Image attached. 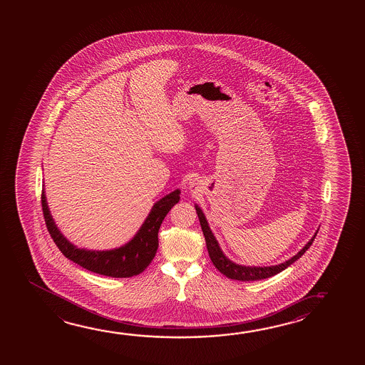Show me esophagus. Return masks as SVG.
<instances>
[{"label": "esophagus", "instance_id": "esophagus-1", "mask_svg": "<svg viewBox=\"0 0 365 365\" xmlns=\"http://www.w3.org/2000/svg\"><path fill=\"white\" fill-rule=\"evenodd\" d=\"M190 187H191V190H195V185H190Z\"/></svg>", "mask_w": 365, "mask_h": 365}]
</instances>
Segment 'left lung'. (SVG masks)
<instances>
[{
    "label": "left lung",
    "instance_id": "8db88e82",
    "mask_svg": "<svg viewBox=\"0 0 365 365\" xmlns=\"http://www.w3.org/2000/svg\"><path fill=\"white\" fill-rule=\"evenodd\" d=\"M195 207H196V212H197L198 220H200V224H201V227H202L203 235H205V240H206V247H207V251H209V256L210 258H211V261L214 263V266H215L216 269L220 271L221 274H224V275L229 277V279H232V280L257 281L262 280V279H267V277H271V276L279 274V272L284 271V269L289 267L292 263L295 262L297 259H299V258L304 255L305 251L311 247L313 240L316 238L317 233H318V232H317V233L312 237L311 240H309L294 257L287 259V261H285L284 263L276 264V266H267V267H264V266H263V267H259V266H257V267H256V266H242V264H238V263H234L233 261H230V259L222 253L220 245L217 243V240H216L214 234H212L211 229H210L209 224H207V220H206V217H205L202 210L200 209L197 205H195Z\"/></svg>",
    "mask_w": 365,
    "mask_h": 365
}]
</instances>
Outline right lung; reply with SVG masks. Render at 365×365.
<instances>
[{
    "instance_id": "obj_1",
    "label": "right lung",
    "mask_w": 365,
    "mask_h": 365,
    "mask_svg": "<svg viewBox=\"0 0 365 365\" xmlns=\"http://www.w3.org/2000/svg\"><path fill=\"white\" fill-rule=\"evenodd\" d=\"M180 190H175L155 202L136 235L125 245L109 251H89L70 243L51 215L44 188L42 190L43 215L52 240L65 257L99 275L131 277L141 274L155 257L159 247V229L168 212L180 201Z\"/></svg>"
}]
</instances>
